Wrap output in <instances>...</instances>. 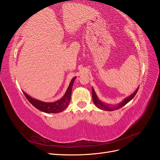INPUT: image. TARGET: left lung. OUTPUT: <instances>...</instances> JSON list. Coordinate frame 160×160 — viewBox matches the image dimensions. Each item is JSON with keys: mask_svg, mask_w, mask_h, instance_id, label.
<instances>
[{"mask_svg": "<svg viewBox=\"0 0 160 160\" xmlns=\"http://www.w3.org/2000/svg\"><path fill=\"white\" fill-rule=\"evenodd\" d=\"M138 89L139 88H138L136 90H135L134 93H133L130 96L128 97L127 98H125L122 101V102H121L119 104H118L117 105L110 106V105H109L108 104H105V103H104L103 102H101V101L98 98V96H97L95 92V90H94V89L93 88H92V98H93V101L94 104L98 108H99L101 109L105 110V111H114V110H116V109H119L123 107L125 105H126L129 102V101H130L131 100H132L134 98V96L136 95L137 92L138 91Z\"/></svg>", "mask_w": 160, "mask_h": 160, "instance_id": "left-lung-1", "label": "left lung"}]
</instances>
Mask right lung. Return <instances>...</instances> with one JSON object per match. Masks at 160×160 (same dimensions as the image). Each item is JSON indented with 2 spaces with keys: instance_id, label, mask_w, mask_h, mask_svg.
Segmentation results:
<instances>
[{
  "instance_id": "add662e5",
  "label": "right lung",
  "mask_w": 160,
  "mask_h": 160,
  "mask_svg": "<svg viewBox=\"0 0 160 160\" xmlns=\"http://www.w3.org/2000/svg\"><path fill=\"white\" fill-rule=\"evenodd\" d=\"M75 79H76V77H73V78L71 79V83L63 97H62L61 99L55 101V102H52V103L44 102V101H38L37 99L32 98L31 97L27 95L25 92L23 91V93L26 97V98L28 100V101H29L34 107L36 108L38 110L43 111V112L45 113H60L67 108V107L68 106L70 102L72 87V85H73Z\"/></svg>"
}]
</instances>
